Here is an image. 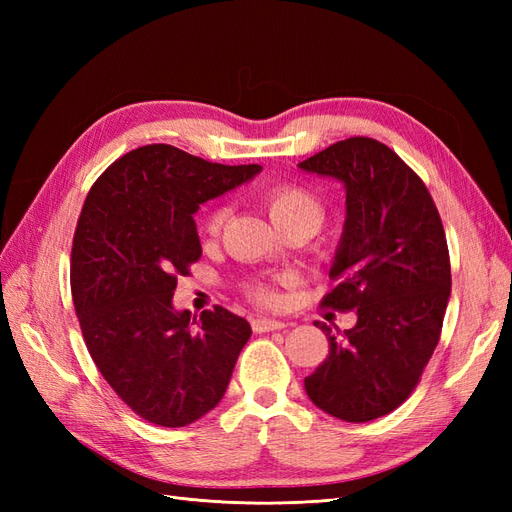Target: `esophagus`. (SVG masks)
Masks as SVG:
<instances>
[{"mask_svg":"<svg viewBox=\"0 0 512 512\" xmlns=\"http://www.w3.org/2000/svg\"><path fill=\"white\" fill-rule=\"evenodd\" d=\"M286 324L282 320H275V318H256L252 320V329L256 333H269V331H280L284 329Z\"/></svg>","mask_w":512,"mask_h":512,"instance_id":"34e87169","label":"esophagus"}]
</instances>
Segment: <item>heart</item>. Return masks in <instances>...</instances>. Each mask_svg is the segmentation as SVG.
Returning <instances> with one entry per match:
<instances>
[{
	"instance_id": "heart-1",
	"label": "heart",
	"mask_w": 512,
	"mask_h": 512,
	"mask_svg": "<svg viewBox=\"0 0 512 512\" xmlns=\"http://www.w3.org/2000/svg\"><path fill=\"white\" fill-rule=\"evenodd\" d=\"M265 207L271 222L277 230L305 228L314 235L324 220V207L320 200L301 185H275L265 194ZM228 218V209L218 205L205 215V230L209 235H220V230ZM252 294L258 301L271 303L273 292L267 286H254Z\"/></svg>"
}]
</instances>
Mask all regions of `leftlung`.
Segmentation results:
<instances>
[{
  "label": "left lung",
  "instance_id": "obj_1",
  "mask_svg": "<svg viewBox=\"0 0 512 512\" xmlns=\"http://www.w3.org/2000/svg\"><path fill=\"white\" fill-rule=\"evenodd\" d=\"M335 179L346 192V220L324 297L333 309H354L352 329L333 331L329 356L305 393L339 421L367 423L404 404L438 346L451 297V262L436 205L395 151L354 136L299 164Z\"/></svg>",
  "mask_w": 512,
  "mask_h": 512
}]
</instances>
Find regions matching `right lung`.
Here are the masks:
<instances>
[{
	"mask_svg": "<svg viewBox=\"0 0 512 512\" xmlns=\"http://www.w3.org/2000/svg\"><path fill=\"white\" fill-rule=\"evenodd\" d=\"M260 170L145 145L87 194L70 258L76 316L104 380L149 423L185 427L211 412L252 335L222 305L192 318L173 294L177 275L203 254L194 213Z\"/></svg>",
	"mask_w": 512,
	"mask_h": 512,
	"instance_id": "right-lung-1",
	"label": "right lung"
}]
</instances>
